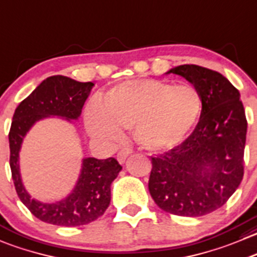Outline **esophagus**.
<instances>
[{
	"label": "esophagus",
	"instance_id": "34e87169",
	"mask_svg": "<svg viewBox=\"0 0 257 257\" xmlns=\"http://www.w3.org/2000/svg\"><path fill=\"white\" fill-rule=\"evenodd\" d=\"M132 152H133V151H132V149H126V148H125V149H121V151L118 153V161H119V163L123 164L124 162H125L126 157H128L129 154L132 153Z\"/></svg>",
	"mask_w": 257,
	"mask_h": 257
}]
</instances>
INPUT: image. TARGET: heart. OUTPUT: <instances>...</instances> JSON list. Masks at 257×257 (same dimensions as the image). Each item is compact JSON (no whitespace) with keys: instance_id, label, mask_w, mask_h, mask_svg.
<instances>
[{"instance_id":"heart-1","label":"heart","mask_w":257,"mask_h":257,"mask_svg":"<svg viewBox=\"0 0 257 257\" xmlns=\"http://www.w3.org/2000/svg\"><path fill=\"white\" fill-rule=\"evenodd\" d=\"M202 96L192 85H176L154 79L134 80L111 89L103 108L90 104L85 113L89 133L114 143L121 129L149 151L171 148L195 128L202 114Z\"/></svg>"}]
</instances>
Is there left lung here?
Segmentation results:
<instances>
[{"instance_id": "left-lung-1", "label": "left lung", "mask_w": 257, "mask_h": 257, "mask_svg": "<svg viewBox=\"0 0 257 257\" xmlns=\"http://www.w3.org/2000/svg\"><path fill=\"white\" fill-rule=\"evenodd\" d=\"M169 73L193 84L203 109L181 144L151 157L149 193L166 212L198 217L222 207L240 186L247 120L240 93L220 73L198 65Z\"/></svg>"}]
</instances>
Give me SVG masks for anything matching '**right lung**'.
Instances as JSON below:
<instances>
[{
  "label": "right lung",
  "instance_id": "1",
  "mask_svg": "<svg viewBox=\"0 0 257 257\" xmlns=\"http://www.w3.org/2000/svg\"><path fill=\"white\" fill-rule=\"evenodd\" d=\"M93 83H80L62 75L50 76L19 104L9 133L10 167L17 196L39 220L56 226H81L100 217L110 203V184L120 172L115 158H85L73 193L56 203L32 200L22 186L19 151L32 124L49 115L78 119Z\"/></svg>",
  "mask_w": 257,
  "mask_h": 257
}]
</instances>
